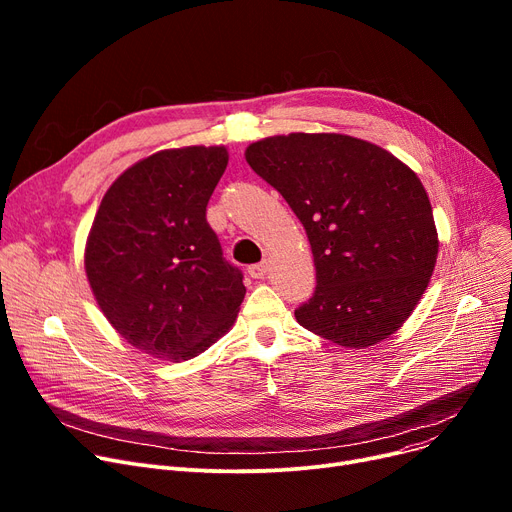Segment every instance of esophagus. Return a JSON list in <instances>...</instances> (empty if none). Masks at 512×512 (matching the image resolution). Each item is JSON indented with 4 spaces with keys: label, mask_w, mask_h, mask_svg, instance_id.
Wrapping results in <instances>:
<instances>
[{
    "label": "esophagus",
    "mask_w": 512,
    "mask_h": 512,
    "mask_svg": "<svg viewBox=\"0 0 512 512\" xmlns=\"http://www.w3.org/2000/svg\"><path fill=\"white\" fill-rule=\"evenodd\" d=\"M267 267H270V265H267V261H259V263L249 265V276L255 278V280L263 278L267 274Z\"/></svg>",
    "instance_id": "obj_1"
}]
</instances>
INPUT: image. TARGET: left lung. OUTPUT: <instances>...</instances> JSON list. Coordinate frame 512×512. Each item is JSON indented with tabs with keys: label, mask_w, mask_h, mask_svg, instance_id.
<instances>
[{
	"label": "left lung",
	"mask_w": 512,
	"mask_h": 512,
	"mask_svg": "<svg viewBox=\"0 0 512 512\" xmlns=\"http://www.w3.org/2000/svg\"><path fill=\"white\" fill-rule=\"evenodd\" d=\"M307 230L317 286L294 309L309 332L346 348L394 334L432 278L438 234L417 174L346 134L270 137L245 153Z\"/></svg>",
	"instance_id": "left-lung-1"
}]
</instances>
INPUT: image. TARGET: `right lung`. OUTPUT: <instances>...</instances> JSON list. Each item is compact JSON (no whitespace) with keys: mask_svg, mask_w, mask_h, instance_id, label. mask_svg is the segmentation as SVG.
I'll use <instances>...</instances> for the list:
<instances>
[{"mask_svg":"<svg viewBox=\"0 0 512 512\" xmlns=\"http://www.w3.org/2000/svg\"><path fill=\"white\" fill-rule=\"evenodd\" d=\"M228 166L224 147L159 151L105 193L85 267L107 321L143 353L186 361L209 348L245 299L207 203Z\"/></svg>","mask_w":512,"mask_h":512,"instance_id":"obj_1","label":"right lung"}]
</instances>
